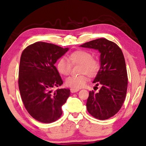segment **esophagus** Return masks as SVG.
Instances as JSON below:
<instances>
[{"label":"esophagus","instance_id":"esophagus-1","mask_svg":"<svg viewBox=\"0 0 146 146\" xmlns=\"http://www.w3.org/2000/svg\"><path fill=\"white\" fill-rule=\"evenodd\" d=\"M70 90H71V92L72 93H76V92H77V91H78L79 89H73V88H71V89H70Z\"/></svg>","mask_w":146,"mask_h":146}]
</instances>
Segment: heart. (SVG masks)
<instances>
[{"label": "heart", "instance_id": "obj_1", "mask_svg": "<svg viewBox=\"0 0 146 146\" xmlns=\"http://www.w3.org/2000/svg\"><path fill=\"white\" fill-rule=\"evenodd\" d=\"M71 65H81L79 73H83L79 76H71L65 79L66 86L73 89H79L83 87L87 82L86 74L89 77L97 75L100 70V63L98 60L92 58V55L85 50H75L70 54L68 60L60 58L56 64L58 73L61 75H69Z\"/></svg>", "mask_w": 146, "mask_h": 146}]
</instances>
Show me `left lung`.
Segmentation results:
<instances>
[{
	"mask_svg": "<svg viewBox=\"0 0 146 146\" xmlns=\"http://www.w3.org/2000/svg\"><path fill=\"white\" fill-rule=\"evenodd\" d=\"M80 46L98 50L100 53V69L93 83L102 87L98 93L89 91L86 106L93 117L108 119L119 111L127 93L128 79L123 53L115 42L104 38Z\"/></svg>",
	"mask_w": 146,
	"mask_h": 146,
	"instance_id": "1",
	"label": "left lung"
}]
</instances>
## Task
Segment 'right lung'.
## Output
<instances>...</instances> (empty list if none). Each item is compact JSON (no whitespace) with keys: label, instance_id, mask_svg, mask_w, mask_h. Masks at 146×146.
<instances>
[{"label":"right lung","instance_id":"right-lung-1","mask_svg":"<svg viewBox=\"0 0 146 146\" xmlns=\"http://www.w3.org/2000/svg\"><path fill=\"white\" fill-rule=\"evenodd\" d=\"M68 50L39 41L27 46L21 55L19 71L21 99L29 113L42 123L57 121L70 96L69 89L52 91L63 84L55 64Z\"/></svg>","mask_w":146,"mask_h":146}]
</instances>
